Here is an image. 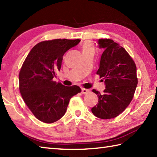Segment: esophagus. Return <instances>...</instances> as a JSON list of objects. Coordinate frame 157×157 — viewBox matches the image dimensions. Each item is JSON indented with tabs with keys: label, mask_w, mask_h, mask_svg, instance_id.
<instances>
[{
	"label": "esophagus",
	"mask_w": 157,
	"mask_h": 157,
	"mask_svg": "<svg viewBox=\"0 0 157 157\" xmlns=\"http://www.w3.org/2000/svg\"><path fill=\"white\" fill-rule=\"evenodd\" d=\"M90 92L89 90L86 89V88H82V93L84 94H87L88 93Z\"/></svg>",
	"instance_id": "obj_1"
}]
</instances>
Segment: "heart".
Segmentation results:
<instances>
[{
    "mask_svg": "<svg viewBox=\"0 0 157 157\" xmlns=\"http://www.w3.org/2000/svg\"><path fill=\"white\" fill-rule=\"evenodd\" d=\"M82 51L83 54H86L90 52H94V46L91 41H85L82 46Z\"/></svg>",
    "mask_w": 157,
    "mask_h": 157,
    "instance_id": "b5f03b06",
    "label": "heart"
}]
</instances>
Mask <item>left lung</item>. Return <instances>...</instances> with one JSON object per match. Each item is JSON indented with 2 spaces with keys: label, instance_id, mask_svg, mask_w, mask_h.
<instances>
[{
  "label": "left lung",
  "instance_id": "1",
  "mask_svg": "<svg viewBox=\"0 0 157 157\" xmlns=\"http://www.w3.org/2000/svg\"><path fill=\"white\" fill-rule=\"evenodd\" d=\"M99 48L104 49L96 74L105 79L103 94L93 90L98 104L92 108L96 117L102 119L115 118L124 111L134 97L138 84L134 60L117 42L99 39Z\"/></svg>",
  "mask_w": 157,
  "mask_h": 157
}]
</instances>
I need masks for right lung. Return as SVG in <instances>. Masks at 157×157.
Here are the masks:
<instances>
[{
	"instance_id": "obj_1",
	"label": "right lung",
	"mask_w": 157,
	"mask_h": 157,
	"mask_svg": "<svg viewBox=\"0 0 157 157\" xmlns=\"http://www.w3.org/2000/svg\"><path fill=\"white\" fill-rule=\"evenodd\" d=\"M80 40L55 39L39 42L25 59L19 74V91L29 109L40 121L54 123L65 115L70 99L81 92L78 86L53 81L63 56Z\"/></svg>"
}]
</instances>
